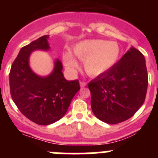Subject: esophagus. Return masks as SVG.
Wrapping results in <instances>:
<instances>
[{"label": "esophagus", "instance_id": "34e87169", "mask_svg": "<svg viewBox=\"0 0 158 158\" xmlns=\"http://www.w3.org/2000/svg\"><path fill=\"white\" fill-rule=\"evenodd\" d=\"M86 85H87V83H86V82H84V81H81L80 82V85H81V88L85 87Z\"/></svg>", "mask_w": 158, "mask_h": 158}]
</instances>
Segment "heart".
Masks as SVG:
<instances>
[{
	"label": "heart",
	"mask_w": 158,
	"mask_h": 158,
	"mask_svg": "<svg viewBox=\"0 0 158 158\" xmlns=\"http://www.w3.org/2000/svg\"><path fill=\"white\" fill-rule=\"evenodd\" d=\"M72 51L77 58L84 61V69L92 77L103 75L111 70L121 55V48L118 43L104 40H83L77 43ZM73 56L69 51L62 53L64 65L70 71L77 69L79 65Z\"/></svg>",
	"instance_id": "b5f03b06"
}]
</instances>
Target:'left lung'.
<instances>
[{"mask_svg": "<svg viewBox=\"0 0 158 158\" xmlns=\"http://www.w3.org/2000/svg\"><path fill=\"white\" fill-rule=\"evenodd\" d=\"M147 86L144 55L131 47L114 68L89 83L93 114L108 124L127 120L144 103Z\"/></svg>", "mask_w": 158, "mask_h": 158, "instance_id": "1", "label": "left lung"}]
</instances>
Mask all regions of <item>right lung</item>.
Masks as SVG:
<instances>
[{
    "instance_id": "1",
    "label": "right lung",
    "mask_w": 158,
    "mask_h": 158,
    "mask_svg": "<svg viewBox=\"0 0 158 158\" xmlns=\"http://www.w3.org/2000/svg\"><path fill=\"white\" fill-rule=\"evenodd\" d=\"M49 35H43L22 47L12 63L9 73L10 93L20 112L39 125H50L65 115L71 100L78 90V80L67 81L62 64L54 60L50 74L40 76L29 63L31 54L35 51H48Z\"/></svg>"
}]
</instances>
